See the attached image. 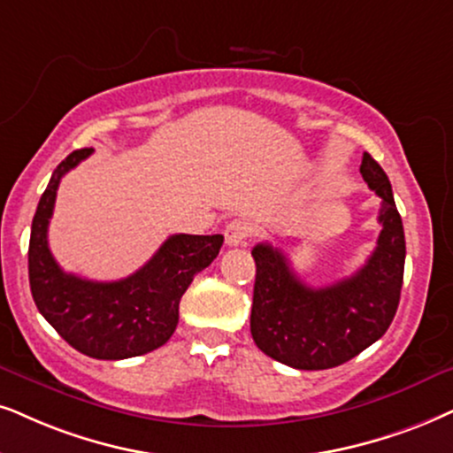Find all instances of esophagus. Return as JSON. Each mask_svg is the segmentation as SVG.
Masks as SVG:
<instances>
[{"mask_svg":"<svg viewBox=\"0 0 453 453\" xmlns=\"http://www.w3.org/2000/svg\"><path fill=\"white\" fill-rule=\"evenodd\" d=\"M250 226L242 219H234L226 226V230H223V236H226V244L227 246H240L246 242V238L250 236Z\"/></svg>","mask_w":453,"mask_h":453,"instance_id":"34e87169","label":"esophagus"}]
</instances>
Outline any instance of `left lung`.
<instances>
[{"label": "left lung", "instance_id": "1", "mask_svg": "<svg viewBox=\"0 0 453 453\" xmlns=\"http://www.w3.org/2000/svg\"><path fill=\"white\" fill-rule=\"evenodd\" d=\"M359 173L382 198L374 253L353 276L311 288L272 244L253 249L257 265L250 334L263 353L296 370H328L349 362L385 334L399 305L405 236L391 181L364 152Z\"/></svg>", "mask_w": 453, "mask_h": 453}]
</instances>
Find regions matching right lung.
<instances>
[{
    "instance_id": "right-lung-1",
    "label": "right lung",
    "mask_w": 453,
    "mask_h": 453,
    "mask_svg": "<svg viewBox=\"0 0 453 453\" xmlns=\"http://www.w3.org/2000/svg\"><path fill=\"white\" fill-rule=\"evenodd\" d=\"M94 148L74 150L51 173L39 200L28 242V282L39 313L68 345L94 359H127L163 347L175 332L180 301L194 276L211 265L221 234H175L144 267L117 282H94L62 272L48 246L56 190Z\"/></svg>"
}]
</instances>
